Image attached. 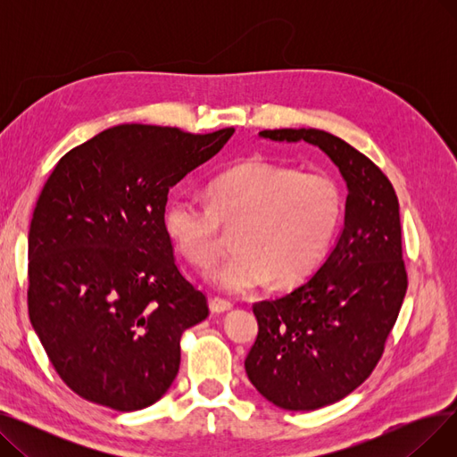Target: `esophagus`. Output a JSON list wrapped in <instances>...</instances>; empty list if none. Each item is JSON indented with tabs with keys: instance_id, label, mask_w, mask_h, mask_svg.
Returning a JSON list of instances; mask_svg holds the SVG:
<instances>
[{
	"instance_id": "obj_1",
	"label": "esophagus",
	"mask_w": 457,
	"mask_h": 457,
	"mask_svg": "<svg viewBox=\"0 0 457 457\" xmlns=\"http://www.w3.org/2000/svg\"><path fill=\"white\" fill-rule=\"evenodd\" d=\"M233 307V303L229 300H224V298H219L214 296L209 300V309L212 311V313H226V311H229Z\"/></svg>"
}]
</instances>
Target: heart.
Masks as SVG:
<instances>
[{
    "label": "heart",
    "mask_w": 457,
    "mask_h": 457,
    "mask_svg": "<svg viewBox=\"0 0 457 457\" xmlns=\"http://www.w3.org/2000/svg\"><path fill=\"white\" fill-rule=\"evenodd\" d=\"M207 204L172 198L162 211V229L174 248L205 269L235 231L237 252L207 279L228 293H246L272 279L291 287L313 274L337 233L345 195L339 181L322 174L253 157L212 178Z\"/></svg>",
    "instance_id": "b5f03b06"
}]
</instances>
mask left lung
I'll return each mask as SVG.
<instances>
[{
    "label": "left lung",
    "instance_id": "8db88e82",
    "mask_svg": "<svg viewBox=\"0 0 457 457\" xmlns=\"http://www.w3.org/2000/svg\"><path fill=\"white\" fill-rule=\"evenodd\" d=\"M259 135L315 144L348 187L345 228L324 265L291 293L253 303L250 381L283 410L313 411L355 391L386 350L407 291L400 207L387 176L343 138L313 128Z\"/></svg>",
    "mask_w": 457,
    "mask_h": 457
}]
</instances>
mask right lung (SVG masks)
<instances>
[{"instance_id": "1", "label": "right lung", "mask_w": 457, "mask_h": 457, "mask_svg": "<svg viewBox=\"0 0 457 457\" xmlns=\"http://www.w3.org/2000/svg\"><path fill=\"white\" fill-rule=\"evenodd\" d=\"M205 135L122 124L70 150L47 178L29 228V319L81 398L116 411L172 386L181 335L209 315L162 229L168 190L219 154Z\"/></svg>"}]
</instances>
